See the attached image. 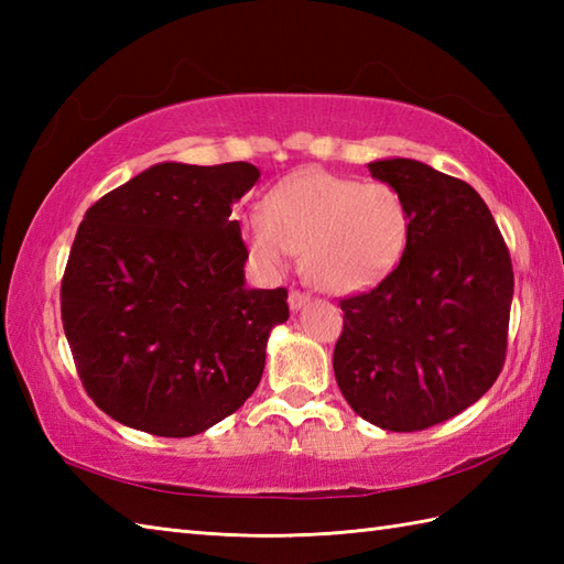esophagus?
Returning a JSON list of instances; mask_svg holds the SVG:
<instances>
[{
	"label": "esophagus",
	"instance_id": "1",
	"mask_svg": "<svg viewBox=\"0 0 564 564\" xmlns=\"http://www.w3.org/2000/svg\"><path fill=\"white\" fill-rule=\"evenodd\" d=\"M307 303H310V297H307L305 293H301V291H291V295H289V305H291L293 313H297V310H303Z\"/></svg>",
	"mask_w": 564,
	"mask_h": 564
}]
</instances>
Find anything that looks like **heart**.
<instances>
[{
    "label": "heart",
    "instance_id": "obj_1",
    "mask_svg": "<svg viewBox=\"0 0 564 564\" xmlns=\"http://www.w3.org/2000/svg\"><path fill=\"white\" fill-rule=\"evenodd\" d=\"M245 232L263 271L279 273L291 254H303L315 289L349 295L373 289L398 267L410 210L390 184L305 172L271 191L267 213L247 215Z\"/></svg>",
    "mask_w": 564,
    "mask_h": 564
}]
</instances>
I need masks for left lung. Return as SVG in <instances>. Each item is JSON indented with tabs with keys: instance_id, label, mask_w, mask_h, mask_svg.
I'll return each instance as SVG.
<instances>
[{
	"instance_id": "8db88e82",
	"label": "left lung",
	"mask_w": 564,
	"mask_h": 564,
	"mask_svg": "<svg viewBox=\"0 0 564 564\" xmlns=\"http://www.w3.org/2000/svg\"><path fill=\"white\" fill-rule=\"evenodd\" d=\"M410 210L402 259L373 291L344 297L334 376L351 410L386 431H422L495 386L507 354L513 269L487 203L416 160L368 164Z\"/></svg>"
}]
</instances>
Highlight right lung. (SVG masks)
I'll use <instances>...</instances> for the list:
<instances>
[{
  "label": "right lung",
  "instance_id": "1",
  "mask_svg": "<svg viewBox=\"0 0 564 564\" xmlns=\"http://www.w3.org/2000/svg\"><path fill=\"white\" fill-rule=\"evenodd\" d=\"M249 162H160L99 198L67 259L59 310L82 386L116 422L186 438L257 390L289 291L247 289L232 206Z\"/></svg>",
  "mask_w": 564,
  "mask_h": 564
}]
</instances>
